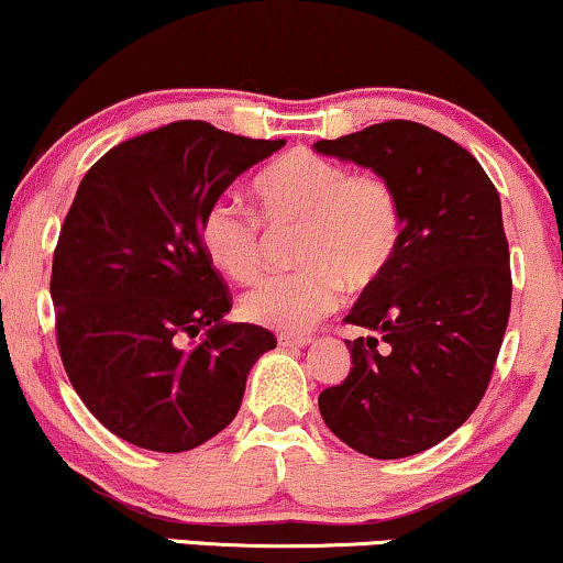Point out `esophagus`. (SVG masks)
Here are the masks:
<instances>
[{"mask_svg": "<svg viewBox=\"0 0 563 563\" xmlns=\"http://www.w3.org/2000/svg\"><path fill=\"white\" fill-rule=\"evenodd\" d=\"M310 336L306 334H279V347H306Z\"/></svg>", "mask_w": 563, "mask_h": 563, "instance_id": "obj_1", "label": "esophagus"}]
</instances>
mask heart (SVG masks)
Listing matches in <instances>:
<instances>
[{
	"instance_id": "b5f03b06",
	"label": "heart",
	"mask_w": 563,
	"mask_h": 563,
	"mask_svg": "<svg viewBox=\"0 0 563 563\" xmlns=\"http://www.w3.org/2000/svg\"><path fill=\"white\" fill-rule=\"evenodd\" d=\"M257 213L271 229H295L297 263L306 268L263 279L242 300L244 319L295 334L308 332L342 302L345 284L379 279L400 242V202L382 176L295 150L255 178ZM213 266L234 282H253L266 261L261 221L240 202L218 200L200 223Z\"/></svg>"
}]
</instances>
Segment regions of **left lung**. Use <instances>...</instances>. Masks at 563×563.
<instances>
[{
    "label": "left lung",
    "mask_w": 563,
    "mask_h": 563,
    "mask_svg": "<svg viewBox=\"0 0 563 563\" xmlns=\"http://www.w3.org/2000/svg\"><path fill=\"white\" fill-rule=\"evenodd\" d=\"M313 150L389 181L402 218L393 261L345 319L372 336L347 340L353 368L319 395V411L372 459L429 451L479 406L508 327L500 197L461 144L413 121L321 139Z\"/></svg>",
    "instance_id": "1"
}]
</instances>
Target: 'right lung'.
Returning <instances> with one entry per match:
<instances>
[{
	"label": "right lung",
	"mask_w": 563,
	"mask_h": 563,
	"mask_svg": "<svg viewBox=\"0 0 563 563\" xmlns=\"http://www.w3.org/2000/svg\"><path fill=\"white\" fill-rule=\"evenodd\" d=\"M282 147L178 121L104 152L78 184L52 263L57 345L84 406L131 445L181 453L216 438L276 347L268 329L223 319L200 223Z\"/></svg>",
	"instance_id": "1"
}]
</instances>
